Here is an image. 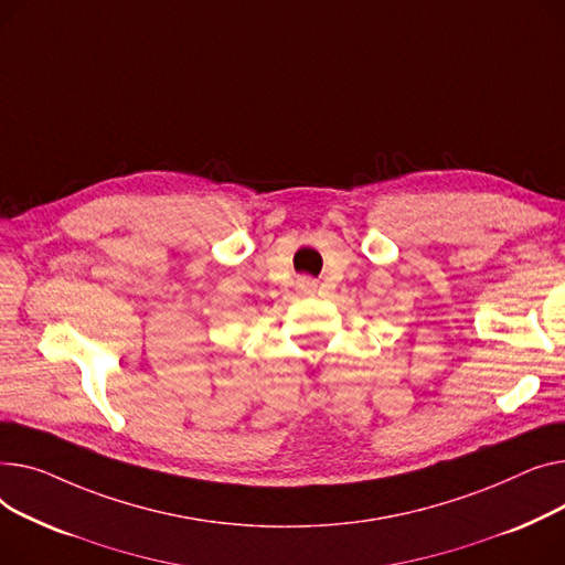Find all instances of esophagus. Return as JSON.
<instances>
[{"mask_svg":"<svg viewBox=\"0 0 565 565\" xmlns=\"http://www.w3.org/2000/svg\"><path fill=\"white\" fill-rule=\"evenodd\" d=\"M315 289H317V280H315V278H310V276L296 278V291H298V294L310 296V294H315Z\"/></svg>","mask_w":565,"mask_h":565,"instance_id":"esophagus-1","label":"esophagus"}]
</instances>
